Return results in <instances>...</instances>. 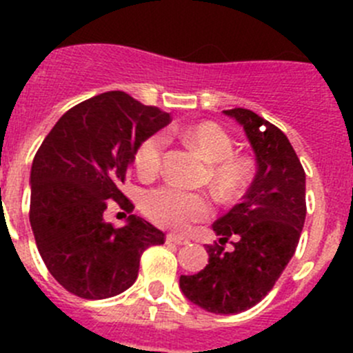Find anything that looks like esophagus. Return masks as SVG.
Segmentation results:
<instances>
[{
    "instance_id": "1",
    "label": "esophagus",
    "mask_w": 353,
    "mask_h": 353,
    "mask_svg": "<svg viewBox=\"0 0 353 353\" xmlns=\"http://www.w3.org/2000/svg\"><path fill=\"white\" fill-rule=\"evenodd\" d=\"M167 241H169V243H174V244H188L190 243V239H186V237H183V236H176V234H169V236H167Z\"/></svg>"
}]
</instances>
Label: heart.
<instances>
[{
	"mask_svg": "<svg viewBox=\"0 0 353 353\" xmlns=\"http://www.w3.org/2000/svg\"><path fill=\"white\" fill-rule=\"evenodd\" d=\"M183 138L205 162L212 163V183L220 193L234 196L244 190L251 177V163L244 157L232 155L234 141L223 128L215 123H198L186 128ZM165 145L163 133H155L141 141L134 155L138 174L154 176L159 172ZM143 210L159 225L183 230L208 215L210 203L199 194L186 193L174 186H162L147 193Z\"/></svg>",
	"mask_w": 353,
	"mask_h": 353,
	"instance_id": "heart-1",
	"label": "heart"
}]
</instances>
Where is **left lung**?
<instances>
[{
	"label": "left lung",
	"mask_w": 353,
	"mask_h": 353,
	"mask_svg": "<svg viewBox=\"0 0 353 353\" xmlns=\"http://www.w3.org/2000/svg\"><path fill=\"white\" fill-rule=\"evenodd\" d=\"M223 114L243 126L254 152V179L243 201L213 223L222 245H206L208 265L181 275L179 288L205 311L237 314L272 290L294 256L305 220V172L279 128L248 109ZM230 236L236 243L227 252Z\"/></svg>",
	"instance_id": "left-lung-1"
}]
</instances>
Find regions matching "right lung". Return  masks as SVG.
<instances>
[{"instance_id":"1","label":"right lung","mask_w":353,"mask_h":353,"mask_svg":"<svg viewBox=\"0 0 353 353\" xmlns=\"http://www.w3.org/2000/svg\"><path fill=\"white\" fill-rule=\"evenodd\" d=\"M170 121L124 92H105L59 117L30 169V225L51 275L71 294L108 299L134 283L140 258L163 232L137 215L114 229L104 212L138 147Z\"/></svg>"}]
</instances>
